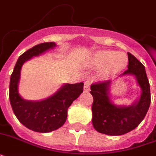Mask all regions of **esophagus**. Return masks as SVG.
I'll return each instance as SVG.
<instances>
[{"instance_id":"obj_1","label":"esophagus","mask_w":156,"mask_h":156,"mask_svg":"<svg viewBox=\"0 0 156 156\" xmlns=\"http://www.w3.org/2000/svg\"><path fill=\"white\" fill-rule=\"evenodd\" d=\"M89 90H90V83L86 82L84 83V91H89Z\"/></svg>"}]
</instances>
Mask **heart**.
<instances>
[{
	"mask_svg": "<svg viewBox=\"0 0 156 156\" xmlns=\"http://www.w3.org/2000/svg\"><path fill=\"white\" fill-rule=\"evenodd\" d=\"M93 65L96 68H104L102 76L109 78L120 73L127 66V57L122 52L110 50L97 52L93 57Z\"/></svg>",
	"mask_w": 156,
	"mask_h": 156,
	"instance_id": "b5f03b06",
	"label": "heart"
}]
</instances>
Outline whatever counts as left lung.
<instances>
[{"label": "left lung", "instance_id": "1", "mask_svg": "<svg viewBox=\"0 0 156 156\" xmlns=\"http://www.w3.org/2000/svg\"><path fill=\"white\" fill-rule=\"evenodd\" d=\"M128 69L122 75L131 74L142 89L140 99L129 106H116L109 98L111 81H103L90 86L93 96L92 124L96 131L112 136L130 132L142 122L151 104L150 84L145 67L135 56L128 52Z\"/></svg>", "mask_w": 156, "mask_h": 156}]
</instances>
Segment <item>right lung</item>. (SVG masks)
<instances>
[{
  "label": "right lung",
  "mask_w": 156,
  "mask_h": 156,
  "mask_svg": "<svg viewBox=\"0 0 156 156\" xmlns=\"http://www.w3.org/2000/svg\"><path fill=\"white\" fill-rule=\"evenodd\" d=\"M56 47L53 42L42 43L34 46L19 56L9 83V101L18 120L30 130L48 133L63 126L67 118V110L73 100L83 91V83L65 84L52 96L40 101L26 100L18 91L21 68L28 60Z\"/></svg>",
  "instance_id": "obj_1"
}]
</instances>
